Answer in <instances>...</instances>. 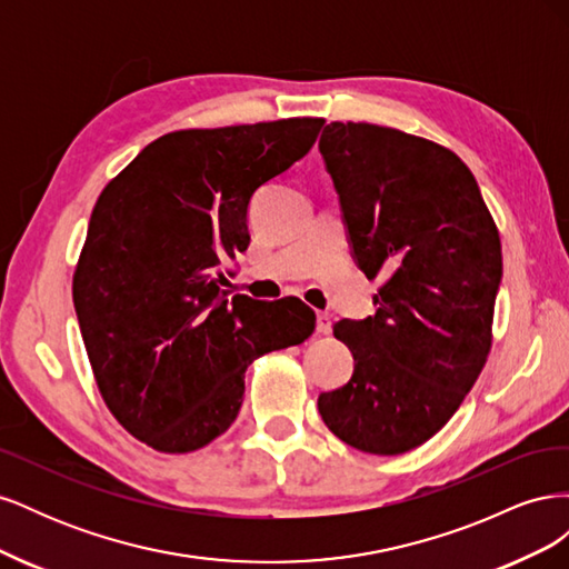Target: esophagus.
Segmentation results:
<instances>
[{
  "label": "esophagus",
  "instance_id": "obj_1",
  "mask_svg": "<svg viewBox=\"0 0 569 569\" xmlns=\"http://www.w3.org/2000/svg\"><path fill=\"white\" fill-rule=\"evenodd\" d=\"M316 332H318V335H330V332H332V318H330V313H325V311L318 313Z\"/></svg>",
  "mask_w": 569,
  "mask_h": 569
}]
</instances>
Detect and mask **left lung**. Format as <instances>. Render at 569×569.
Wrapping results in <instances>:
<instances>
[{
	"label": "left lung",
	"instance_id": "8db88e82",
	"mask_svg": "<svg viewBox=\"0 0 569 569\" xmlns=\"http://www.w3.org/2000/svg\"><path fill=\"white\" fill-rule=\"evenodd\" d=\"M356 266L382 274L366 320H339L351 380L318 396L325 425L358 451L399 456L432 439L491 349L501 239L470 168L451 149L370 123L318 144Z\"/></svg>",
	"mask_w": 569,
	"mask_h": 569
}]
</instances>
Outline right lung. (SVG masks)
Instances as JSON below:
<instances>
[{"label": "right lung", "mask_w": 569, "mask_h": 569, "mask_svg": "<svg viewBox=\"0 0 569 569\" xmlns=\"http://www.w3.org/2000/svg\"><path fill=\"white\" fill-rule=\"evenodd\" d=\"M322 123L168 132L99 194L73 303L101 396L151 449L189 453L220 437L253 360L311 337L303 301L228 299L216 270L249 247L256 189L303 159Z\"/></svg>", "instance_id": "add662e5"}]
</instances>
